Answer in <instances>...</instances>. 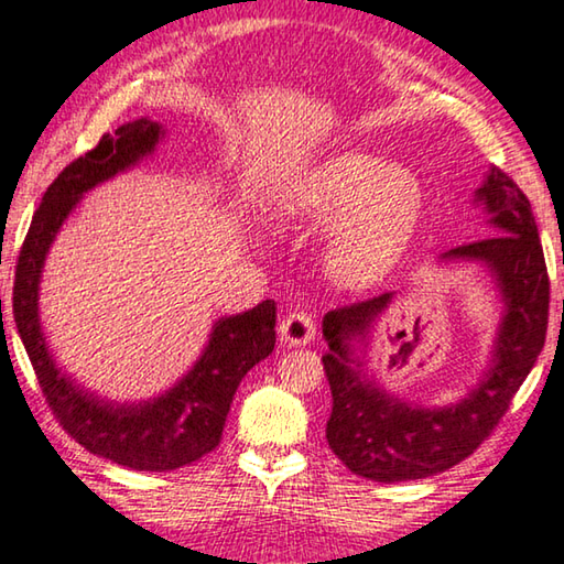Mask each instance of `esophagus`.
<instances>
[{
	"mask_svg": "<svg viewBox=\"0 0 564 564\" xmlns=\"http://www.w3.org/2000/svg\"><path fill=\"white\" fill-rule=\"evenodd\" d=\"M281 338L289 346H308L316 338V318L308 311H293L281 323Z\"/></svg>",
	"mask_w": 564,
	"mask_h": 564,
	"instance_id": "obj_1",
	"label": "esophagus"
}]
</instances>
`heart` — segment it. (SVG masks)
<instances>
[{
  "label": "heart",
  "mask_w": 564,
  "mask_h": 564,
  "mask_svg": "<svg viewBox=\"0 0 564 564\" xmlns=\"http://www.w3.org/2000/svg\"><path fill=\"white\" fill-rule=\"evenodd\" d=\"M423 188L413 171L343 149L295 174L283 191V214L333 226L328 261L338 279L368 283L383 275L417 221Z\"/></svg>",
  "instance_id": "1"
}]
</instances>
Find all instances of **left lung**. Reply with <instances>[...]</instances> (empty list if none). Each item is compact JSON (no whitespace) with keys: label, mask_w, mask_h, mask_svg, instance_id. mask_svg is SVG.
Masks as SVG:
<instances>
[{"label":"left lung","mask_w":564,"mask_h":564,"mask_svg":"<svg viewBox=\"0 0 564 564\" xmlns=\"http://www.w3.org/2000/svg\"><path fill=\"white\" fill-rule=\"evenodd\" d=\"M475 198L498 234L451 248L443 259L488 265L505 316L488 373L463 400L447 408H417L388 395L358 370L350 340L366 336L393 293L340 305L323 318L328 340L323 368L333 395L326 437L338 460L368 480H420L463 463L498 427L545 346L550 279L528 196L502 169L492 166Z\"/></svg>","instance_id":"1"}]
</instances>
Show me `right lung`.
I'll return each instance as SVG.
<instances>
[{
    "label": "right lung",
    "mask_w": 564,
    "mask_h": 564,
    "mask_svg": "<svg viewBox=\"0 0 564 564\" xmlns=\"http://www.w3.org/2000/svg\"><path fill=\"white\" fill-rule=\"evenodd\" d=\"M161 137L156 121L137 119L74 159L46 188L32 218L14 273L12 311L46 405L76 443L131 470L166 473L196 463L221 443L224 423L238 383L275 346V303L221 318L196 366L161 398L113 405L66 378L54 366L40 326V279L46 251L79 198L101 181L151 154ZM2 311V308H0Z\"/></svg>",
    "instance_id": "right-lung-1"
}]
</instances>
